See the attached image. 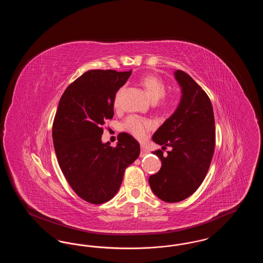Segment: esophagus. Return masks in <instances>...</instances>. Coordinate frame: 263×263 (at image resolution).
<instances>
[{
	"mask_svg": "<svg viewBox=\"0 0 263 263\" xmlns=\"http://www.w3.org/2000/svg\"><path fill=\"white\" fill-rule=\"evenodd\" d=\"M149 153H150V152L147 150V148H146L145 146H141V153H140V157H141V158L147 156Z\"/></svg>",
	"mask_w": 263,
	"mask_h": 263,
	"instance_id": "1",
	"label": "esophagus"
}]
</instances>
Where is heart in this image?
<instances>
[{"mask_svg":"<svg viewBox=\"0 0 263 263\" xmlns=\"http://www.w3.org/2000/svg\"><path fill=\"white\" fill-rule=\"evenodd\" d=\"M142 85L153 101H158L161 98H163L165 93L164 83L160 78L156 76L145 77L142 80ZM120 93H121V89L117 92L115 97V105H117L119 102ZM123 127L126 131L131 133L134 137L142 140L146 137L148 131L154 127V124L149 119L140 117L137 115H131L126 119Z\"/></svg>","mask_w":263,"mask_h":263,"instance_id":"b5f03b06","label":"heart"}]
</instances>
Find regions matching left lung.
<instances>
[{
  "instance_id": "8db88e82",
  "label": "left lung",
  "mask_w": 263,
  "mask_h": 263,
  "mask_svg": "<svg viewBox=\"0 0 263 263\" xmlns=\"http://www.w3.org/2000/svg\"><path fill=\"white\" fill-rule=\"evenodd\" d=\"M181 97L173 113L153 135V141L171 147L153 152L162 161V167L151 175V189L168 203L184 200L203 182L215 149V119L212 103L206 92L183 71H175Z\"/></svg>"
}]
</instances>
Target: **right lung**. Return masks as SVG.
<instances>
[{"mask_svg": "<svg viewBox=\"0 0 263 263\" xmlns=\"http://www.w3.org/2000/svg\"><path fill=\"white\" fill-rule=\"evenodd\" d=\"M131 73L88 71L66 88L58 104L52 129L58 163L73 190L91 204L114 197L126 167L140 155L139 143L127 133L119 134L115 148L101 141L115 95Z\"/></svg>", "mask_w": 263, "mask_h": 263, "instance_id": "1", "label": "right lung"}]
</instances>
